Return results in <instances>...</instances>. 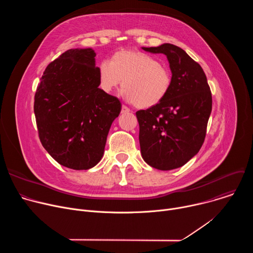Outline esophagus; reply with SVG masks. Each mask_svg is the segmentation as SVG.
<instances>
[{"label": "esophagus", "mask_w": 253, "mask_h": 253, "mask_svg": "<svg viewBox=\"0 0 253 253\" xmlns=\"http://www.w3.org/2000/svg\"><path fill=\"white\" fill-rule=\"evenodd\" d=\"M129 112H130V109H129V108H128L127 106H125V105H122L121 113H123V114H126V113H129Z\"/></svg>", "instance_id": "obj_1"}]
</instances>
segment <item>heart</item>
Returning <instances> with one entry per match:
<instances>
[{"mask_svg":"<svg viewBox=\"0 0 253 253\" xmlns=\"http://www.w3.org/2000/svg\"><path fill=\"white\" fill-rule=\"evenodd\" d=\"M98 80L105 93H112L123 81L124 97L139 109L160 104L172 86L169 68L153 56L138 50H120L111 56L110 62H101Z\"/></svg>","mask_w":253,"mask_h":253,"instance_id":"1","label":"heart"}]
</instances>
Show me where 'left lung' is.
Masks as SVG:
<instances>
[{"mask_svg": "<svg viewBox=\"0 0 253 253\" xmlns=\"http://www.w3.org/2000/svg\"><path fill=\"white\" fill-rule=\"evenodd\" d=\"M166 55L172 86L157 106L136 112L142 157L158 170L186 164L200 150L212 110V96L201 66L172 44L142 48Z\"/></svg>", "mask_w": 253, "mask_h": 253, "instance_id": "obj_1", "label": "left lung"}]
</instances>
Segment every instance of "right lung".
Masks as SVG:
<instances>
[{"label": "right lung", "instance_id": "obj_1", "mask_svg": "<svg viewBox=\"0 0 253 253\" xmlns=\"http://www.w3.org/2000/svg\"><path fill=\"white\" fill-rule=\"evenodd\" d=\"M96 53L70 49L51 62L35 94L39 138L61 165L87 170L103 157L112 122L121 103L99 88Z\"/></svg>", "mask_w": 253, "mask_h": 253}]
</instances>
